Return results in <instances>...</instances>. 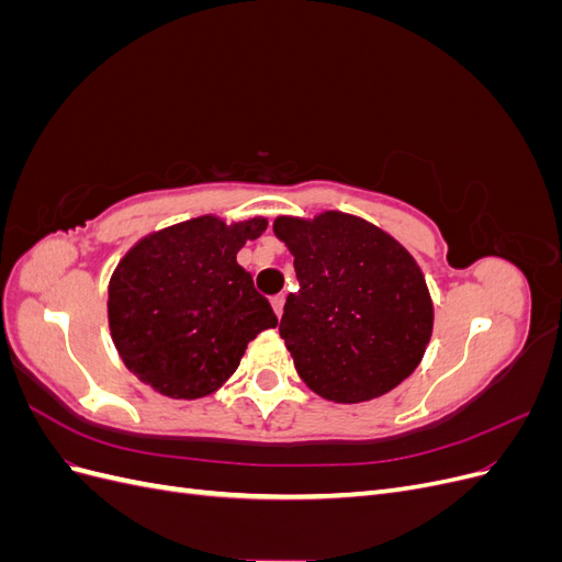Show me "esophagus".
<instances>
[{"mask_svg":"<svg viewBox=\"0 0 562 562\" xmlns=\"http://www.w3.org/2000/svg\"><path fill=\"white\" fill-rule=\"evenodd\" d=\"M283 304H285V295L271 297V307H274V312H277V316H279V318L283 316Z\"/></svg>","mask_w":562,"mask_h":562,"instance_id":"esophagus-1","label":"esophagus"}]
</instances>
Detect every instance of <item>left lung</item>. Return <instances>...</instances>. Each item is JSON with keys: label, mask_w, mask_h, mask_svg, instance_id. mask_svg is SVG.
Returning a JSON list of instances; mask_svg holds the SVG:
<instances>
[{"label": "left lung", "mask_w": 562, "mask_h": 562, "mask_svg": "<svg viewBox=\"0 0 562 562\" xmlns=\"http://www.w3.org/2000/svg\"><path fill=\"white\" fill-rule=\"evenodd\" d=\"M277 239L295 258L300 291L288 295L279 333L297 375L337 403L378 398L419 366L434 307L417 262L366 220L323 213L279 217Z\"/></svg>", "instance_id": "1"}]
</instances>
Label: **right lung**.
<instances>
[{
  "mask_svg": "<svg viewBox=\"0 0 562 562\" xmlns=\"http://www.w3.org/2000/svg\"><path fill=\"white\" fill-rule=\"evenodd\" d=\"M267 220L227 227L217 217L151 234L110 281V330L135 378L171 398L209 396L239 368L258 333L277 326L271 304L236 262Z\"/></svg>",
  "mask_w": 562,
  "mask_h": 562,
  "instance_id": "1",
  "label": "right lung"
}]
</instances>
